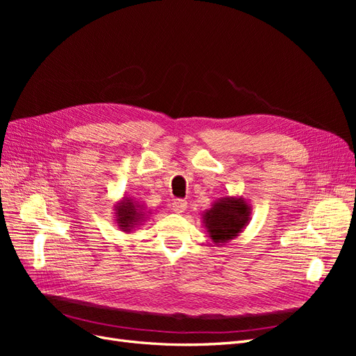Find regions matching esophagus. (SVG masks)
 I'll return each instance as SVG.
<instances>
[{"instance_id":"1","label":"esophagus","mask_w":356,"mask_h":356,"mask_svg":"<svg viewBox=\"0 0 356 356\" xmlns=\"http://www.w3.org/2000/svg\"><path fill=\"white\" fill-rule=\"evenodd\" d=\"M187 209V202L182 200V199H177L172 202V211L177 212V213H182Z\"/></svg>"}]
</instances>
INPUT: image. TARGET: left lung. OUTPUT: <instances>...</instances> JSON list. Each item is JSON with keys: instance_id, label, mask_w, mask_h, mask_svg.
<instances>
[{"instance_id": "left-lung-1", "label": "left lung", "mask_w": 356, "mask_h": 356, "mask_svg": "<svg viewBox=\"0 0 356 356\" xmlns=\"http://www.w3.org/2000/svg\"><path fill=\"white\" fill-rule=\"evenodd\" d=\"M251 220V207L242 196H225L202 213L203 227L215 245L238 238Z\"/></svg>"}]
</instances>
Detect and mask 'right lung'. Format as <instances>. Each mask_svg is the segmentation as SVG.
Wrapping results in <instances>:
<instances>
[{"label": "right lung", "mask_w": 356, "mask_h": 356, "mask_svg": "<svg viewBox=\"0 0 356 356\" xmlns=\"http://www.w3.org/2000/svg\"><path fill=\"white\" fill-rule=\"evenodd\" d=\"M114 213L117 227L124 233H131L148 218L149 211L145 212L143 204L132 197H122L114 204Z\"/></svg>", "instance_id": "obj_1"}]
</instances>
